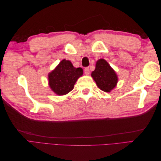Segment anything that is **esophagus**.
<instances>
[{
	"instance_id": "1",
	"label": "esophagus",
	"mask_w": 161,
	"mask_h": 161,
	"mask_svg": "<svg viewBox=\"0 0 161 161\" xmlns=\"http://www.w3.org/2000/svg\"><path fill=\"white\" fill-rule=\"evenodd\" d=\"M85 74H86V75H89L90 70H89V67H86V68H85Z\"/></svg>"
}]
</instances>
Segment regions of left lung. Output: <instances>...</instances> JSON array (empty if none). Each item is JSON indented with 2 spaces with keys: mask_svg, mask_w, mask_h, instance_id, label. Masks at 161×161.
Instances as JSON below:
<instances>
[{
  "mask_svg": "<svg viewBox=\"0 0 161 161\" xmlns=\"http://www.w3.org/2000/svg\"><path fill=\"white\" fill-rule=\"evenodd\" d=\"M91 76L97 86L106 92L114 89L118 80L115 72L104 59H100L97 62L95 69L92 72Z\"/></svg>",
  "mask_w": 161,
  "mask_h": 161,
  "instance_id": "obj_1",
  "label": "left lung"
}]
</instances>
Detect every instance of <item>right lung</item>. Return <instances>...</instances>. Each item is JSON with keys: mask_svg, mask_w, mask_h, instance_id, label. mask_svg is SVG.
<instances>
[{"mask_svg": "<svg viewBox=\"0 0 161 161\" xmlns=\"http://www.w3.org/2000/svg\"><path fill=\"white\" fill-rule=\"evenodd\" d=\"M82 74L81 68H75L70 61L63 60L48 75L50 87L58 95H64L73 89L77 79Z\"/></svg>", "mask_w": 161, "mask_h": 161, "instance_id": "right-lung-1", "label": "right lung"}]
</instances>
